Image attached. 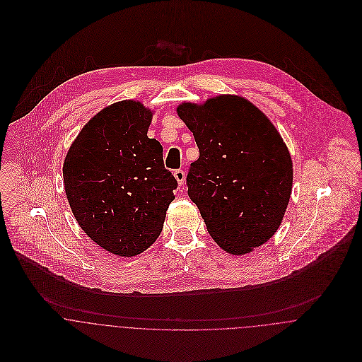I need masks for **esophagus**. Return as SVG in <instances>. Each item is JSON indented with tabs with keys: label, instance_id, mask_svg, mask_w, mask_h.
Listing matches in <instances>:
<instances>
[{
	"label": "esophagus",
	"instance_id": "1",
	"mask_svg": "<svg viewBox=\"0 0 362 362\" xmlns=\"http://www.w3.org/2000/svg\"><path fill=\"white\" fill-rule=\"evenodd\" d=\"M174 177H175V180H177V182H178L180 185L184 184V181H185V173H184V170H175V171H174Z\"/></svg>",
	"mask_w": 362,
	"mask_h": 362
}]
</instances>
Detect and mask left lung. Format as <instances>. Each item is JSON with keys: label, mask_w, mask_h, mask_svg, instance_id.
<instances>
[{"label": "left lung", "mask_w": 362, "mask_h": 362, "mask_svg": "<svg viewBox=\"0 0 362 362\" xmlns=\"http://www.w3.org/2000/svg\"><path fill=\"white\" fill-rule=\"evenodd\" d=\"M199 158L187 185L211 238L231 255L260 247L277 231L293 188L291 156L269 118L244 98L182 103Z\"/></svg>", "instance_id": "8db88e82"}]
</instances>
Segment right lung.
<instances>
[{"instance_id":"right-lung-1","label":"right lung","mask_w":362,"mask_h":362,"mask_svg":"<svg viewBox=\"0 0 362 362\" xmlns=\"http://www.w3.org/2000/svg\"><path fill=\"white\" fill-rule=\"evenodd\" d=\"M152 111L122 100L98 112L64 160L65 194L81 228L103 250L129 258L160 235L177 180L148 138Z\"/></svg>"}]
</instances>
